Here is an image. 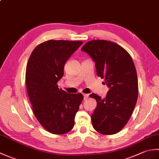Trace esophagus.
Instances as JSON below:
<instances>
[{
    "label": "esophagus",
    "mask_w": 159,
    "mask_h": 159,
    "mask_svg": "<svg viewBox=\"0 0 159 159\" xmlns=\"http://www.w3.org/2000/svg\"><path fill=\"white\" fill-rule=\"evenodd\" d=\"M83 96H84V100H87V98H88V97H89V94L84 93L83 94Z\"/></svg>",
    "instance_id": "1"
}]
</instances>
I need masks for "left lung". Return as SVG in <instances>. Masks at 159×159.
<instances>
[{
  "label": "left lung",
  "mask_w": 159,
  "mask_h": 159,
  "mask_svg": "<svg viewBox=\"0 0 159 159\" xmlns=\"http://www.w3.org/2000/svg\"><path fill=\"white\" fill-rule=\"evenodd\" d=\"M81 50L95 61L98 76L104 79V83L110 88L104 99L96 93L89 96L97 102L92 116L93 127L106 135L119 133L129 120L138 98L133 61L124 48L107 40H92Z\"/></svg>",
  "instance_id": "1"
}]
</instances>
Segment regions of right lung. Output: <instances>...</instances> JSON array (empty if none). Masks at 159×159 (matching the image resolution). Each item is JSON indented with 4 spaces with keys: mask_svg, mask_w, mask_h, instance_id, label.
Segmentation results:
<instances>
[{
    "mask_svg": "<svg viewBox=\"0 0 159 159\" xmlns=\"http://www.w3.org/2000/svg\"><path fill=\"white\" fill-rule=\"evenodd\" d=\"M82 43L81 41L48 40L36 46L29 59L26 85L33 112L50 133L63 134L72 129L84 98L82 93H68L57 85L63 76L66 61Z\"/></svg>",
    "mask_w": 159,
    "mask_h": 159,
    "instance_id": "add662e5",
    "label": "right lung"
}]
</instances>
